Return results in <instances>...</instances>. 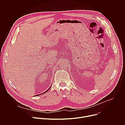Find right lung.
<instances>
[{
	"instance_id": "obj_1",
	"label": "right lung",
	"mask_w": 125,
	"mask_h": 125,
	"mask_svg": "<svg viewBox=\"0 0 125 125\" xmlns=\"http://www.w3.org/2000/svg\"><path fill=\"white\" fill-rule=\"evenodd\" d=\"M50 87H51V86H50ZM50 87H49V88H48V90H47V91H45V92H44V93H43V94H44V93H46V92H47V91H48V90H49V89H50ZM43 94V93H42V94H38V95H35V96H38V95H41V94Z\"/></svg>"
}]
</instances>
